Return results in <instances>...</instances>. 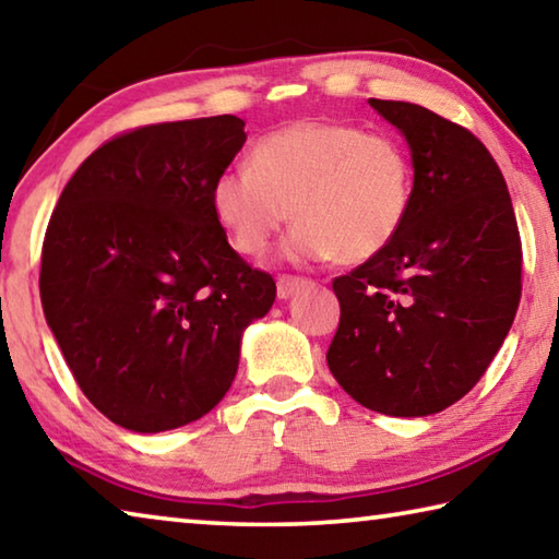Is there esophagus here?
<instances>
[{"mask_svg":"<svg viewBox=\"0 0 559 559\" xmlns=\"http://www.w3.org/2000/svg\"><path fill=\"white\" fill-rule=\"evenodd\" d=\"M306 278L300 276H290V273H283V276L276 278V293L278 298H290L293 293H296L300 286H306Z\"/></svg>","mask_w":559,"mask_h":559,"instance_id":"esophagus-1","label":"esophagus"}]
</instances>
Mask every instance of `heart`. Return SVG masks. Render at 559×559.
Listing matches in <instances>:
<instances>
[{
  "mask_svg": "<svg viewBox=\"0 0 559 559\" xmlns=\"http://www.w3.org/2000/svg\"><path fill=\"white\" fill-rule=\"evenodd\" d=\"M412 187V159L400 140L349 122L300 120L263 135L251 167L214 179L212 210L246 257H261L293 212V261L359 263L402 231Z\"/></svg>",
  "mask_w": 559,
  "mask_h": 559,
  "instance_id": "heart-1",
  "label": "heart"
}]
</instances>
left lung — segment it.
<instances>
[{
    "label": "left lung",
    "instance_id": "1",
    "mask_svg": "<svg viewBox=\"0 0 559 559\" xmlns=\"http://www.w3.org/2000/svg\"><path fill=\"white\" fill-rule=\"evenodd\" d=\"M370 106L412 147V210L382 253L333 281L328 367L367 409L427 416L468 394L503 345L523 243L503 173L471 130L416 103Z\"/></svg>",
    "mask_w": 559,
    "mask_h": 559
}]
</instances>
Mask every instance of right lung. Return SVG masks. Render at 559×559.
<instances>
[{
	"label": "right lung",
	"instance_id": "obj_1",
	"mask_svg": "<svg viewBox=\"0 0 559 559\" xmlns=\"http://www.w3.org/2000/svg\"><path fill=\"white\" fill-rule=\"evenodd\" d=\"M243 126L214 116L120 132L75 169L46 226V323L81 392L122 429L212 412L243 328L276 300V281L231 249L212 210Z\"/></svg>",
	"mask_w": 559,
	"mask_h": 559
}]
</instances>
